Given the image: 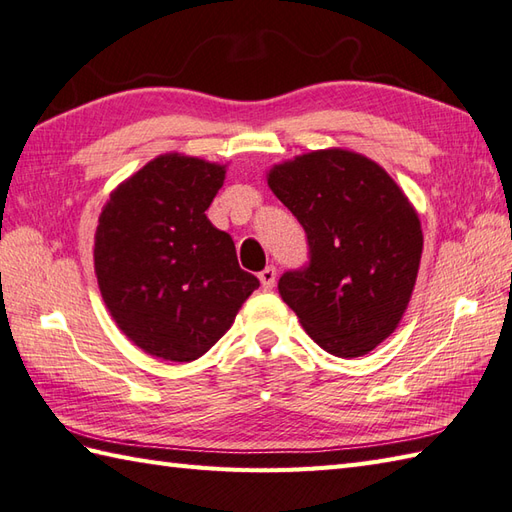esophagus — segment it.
I'll return each mask as SVG.
<instances>
[{
    "instance_id": "1",
    "label": "esophagus",
    "mask_w": 512,
    "mask_h": 512,
    "mask_svg": "<svg viewBox=\"0 0 512 512\" xmlns=\"http://www.w3.org/2000/svg\"><path fill=\"white\" fill-rule=\"evenodd\" d=\"M258 278H260V285H263V289L265 291H271L276 287V267H267V269H263L258 274Z\"/></svg>"
}]
</instances>
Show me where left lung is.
<instances>
[{"label":"left lung","instance_id":"left-lung-1","mask_svg":"<svg viewBox=\"0 0 512 512\" xmlns=\"http://www.w3.org/2000/svg\"><path fill=\"white\" fill-rule=\"evenodd\" d=\"M267 184L309 241V265L278 280L282 300L326 352L368 355L416 285L423 230L410 199L377 162L344 149L276 164Z\"/></svg>","mask_w":512,"mask_h":512}]
</instances>
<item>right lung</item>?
Returning <instances> with one entry per match:
<instances>
[{
  "label": "right lung",
  "instance_id": "right-lung-1",
  "mask_svg": "<svg viewBox=\"0 0 512 512\" xmlns=\"http://www.w3.org/2000/svg\"><path fill=\"white\" fill-rule=\"evenodd\" d=\"M225 166L166 153L111 192L102 208L94 267L113 320L164 361H195L219 342L260 287L238 267L232 236L206 210Z\"/></svg>",
  "mask_w": 512,
  "mask_h": 512
}]
</instances>
